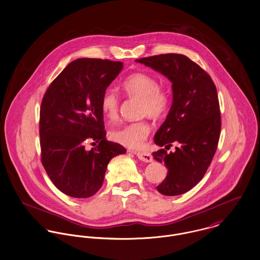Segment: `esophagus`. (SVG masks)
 Instances as JSON below:
<instances>
[{
	"label": "esophagus",
	"instance_id": "esophagus-1",
	"mask_svg": "<svg viewBox=\"0 0 260 260\" xmlns=\"http://www.w3.org/2000/svg\"><path fill=\"white\" fill-rule=\"evenodd\" d=\"M137 156L139 159L143 161V162H151L153 158H152V155L147 152V151H143V152H136Z\"/></svg>",
	"mask_w": 260,
	"mask_h": 260
}]
</instances>
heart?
Segmentation results:
<instances>
[{
    "mask_svg": "<svg viewBox=\"0 0 260 260\" xmlns=\"http://www.w3.org/2000/svg\"><path fill=\"white\" fill-rule=\"evenodd\" d=\"M122 89L129 97L141 99L140 113L151 118L162 117L170 104L168 92L159 87L158 80L148 73L139 72L122 82ZM120 100L115 92L107 90L101 99V109L109 120H116L119 115ZM149 125L140 120L131 122L112 131L111 138L131 149H140L149 136Z\"/></svg>",
    "mask_w": 260,
    "mask_h": 260,
    "instance_id": "obj_1",
    "label": "heart"
}]
</instances>
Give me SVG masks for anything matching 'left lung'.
I'll return each mask as SVG.
<instances>
[{
  "instance_id": "obj_1",
  "label": "left lung",
  "mask_w": 260,
  "mask_h": 260,
  "mask_svg": "<svg viewBox=\"0 0 260 260\" xmlns=\"http://www.w3.org/2000/svg\"><path fill=\"white\" fill-rule=\"evenodd\" d=\"M161 73L172 83V105L154 136L164 148L152 153L164 163L167 176L156 187L160 194L177 196L204 177L220 139V104L216 86L198 64L183 54L168 53L136 60Z\"/></svg>"
}]
</instances>
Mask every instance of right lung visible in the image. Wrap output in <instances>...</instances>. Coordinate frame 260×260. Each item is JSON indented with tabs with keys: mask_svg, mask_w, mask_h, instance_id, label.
<instances>
[{
	"mask_svg": "<svg viewBox=\"0 0 260 260\" xmlns=\"http://www.w3.org/2000/svg\"><path fill=\"white\" fill-rule=\"evenodd\" d=\"M121 69L120 61L74 60L50 84L42 99L41 162L56 188L70 197L96 194L110 160L126 152L120 143L106 139L101 109L103 94ZM88 141L99 145L88 151L84 147Z\"/></svg>",
	"mask_w": 260,
	"mask_h": 260,
	"instance_id": "right-lung-1",
	"label": "right lung"
}]
</instances>
